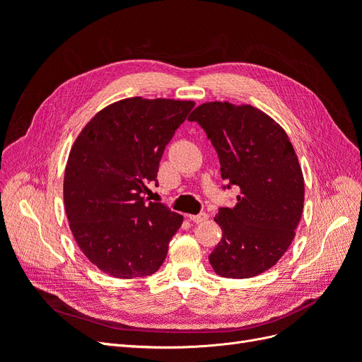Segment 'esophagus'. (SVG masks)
<instances>
[{
    "label": "esophagus",
    "mask_w": 362,
    "mask_h": 362,
    "mask_svg": "<svg viewBox=\"0 0 362 362\" xmlns=\"http://www.w3.org/2000/svg\"><path fill=\"white\" fill-rule=\"evenodd\" d=\"M208 218V214L205 213V211H202V213H199V214H192V216H189V221L190 222H194V223H202V222H205Z\"/></svg>",
    "instance_id": "1"
}]
</instances>
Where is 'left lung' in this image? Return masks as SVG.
Listing matches in <instances>:
<instances>
[{"instance_id": "obj_1", "label": "left lung", "mask_w": 362, "mask_h": 362, "mask_svg": "<svg viewBox=\"0 0 362 362\" xmlns=\"http://www.w3.org/2000/svg\"><path fill=\"white\" fill-rule=\"evenodd\" d=\"M189 120L214 146L223 189L240 190L235 205L218 208L214 217L222 240L210 264L225 278L257 276L286 254L300 222L305 184L298 156L286 131L250 105L205 103Z\"/></svg>"}]
</instances>
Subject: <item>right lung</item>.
Returning a JSON list of instances; mask_svg holds the SVG:
<instances>
[{"mask_svg":"<svg viewBox=\"0 0 362 362\" xmlns=\"http://www.w3.org/2000/svg\"><path fill=\"white\" fill-rule=\"evenodd\" d=\"M194 103L128 98L93 116L76 137L63 196L76 245L92 264L120 279L156 273L182 216L149 202L164 148Z\"/></svg>","mask_w":362,"mask_h":362,"instance_id":"add662e5","label":"right lung"}]
</instances>
